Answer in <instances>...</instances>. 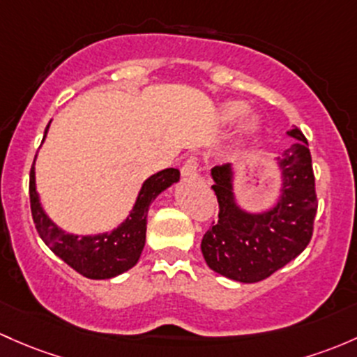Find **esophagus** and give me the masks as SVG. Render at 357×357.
<instances>
[{"instance_id": "1", "label": "esophagus", "mask_w": 357, "mask_h": 357, "mask_svg": "<svg viewBox=\"0 0 357 357\" xmlns=\"http://www.w3.org/2000/svg\"><path fill=\"white\" fill-rule=\"evenodd\" d=\"M198 169H200V160L198 157H190V159L185 160L181 167L183 178H195L198 174Z\"/></svg>"}]
</instances>
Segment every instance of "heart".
<instances>
[{"mask_svg":"<svg viewBox=\"0 0 357 357\" xmlns=\"http://www.w3.org/2000/svg\"><path fill=\"white\" fill-rule=\"evenodd\" d=\"M246 112V106L243 102H231V104H226V106L222 107V119L224 121H234V119L241 118L243 114ZM257 128V119L253 118V116H250V118H246L245 125H243V130H245V133H250V131H253Z\"/></svg>","mask_w":357,"mask_h":357,"instance_id":"heart-1","label":"heart"}]
</instances>
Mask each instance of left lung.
<instances>
[{
	"label": "left lung",
	"instance_id": "left-lung-1",
	"mask_svg": "<svg viewBox=\"0 0 357 357\" xmlns=\"http://www.w3.org/2000/svg\"><path fill=\"white\" fill-rule=\"evenodd\" d=\"M296 144L277 157L282 169V195L273 208L250 213L232 193L231 164L212 169L219 220L205 232L202 253L213 272L238 280L260 282L294 260L313 236L318 200L307 140L299 128L289 131Z\"/></svg>",
	"mask_w": 357,
	"mask_h": 357
}]
</instances>
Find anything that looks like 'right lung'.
<instances>
[{"instance_id": "right-lung-1", "label": "right lung", "mask_w": 357, "mask_h": 357, "mask_svg": "<svg viewBox=\"0 0 357 357\" xmlns=\"http://www.w3.org/2000/svg\"><path fill=\"white\" fill-rule=\"evenodd\" d=\"M47 128L44 131V138H46ZM178 179L179 171L174 167L164 169V171L150 176L142 185L135 207L121 226L111 232H104V234L75 236L66 234L63 229L56 226L40 207L39 195L36 191V169L32 164L29 195L33 224H36L43 241L52 250V253L58 255L71 268L89 279H111V277L119 275L137 265L145 246L150 204L159 197V193H162Z\"/></svg>"}]
</instances>
